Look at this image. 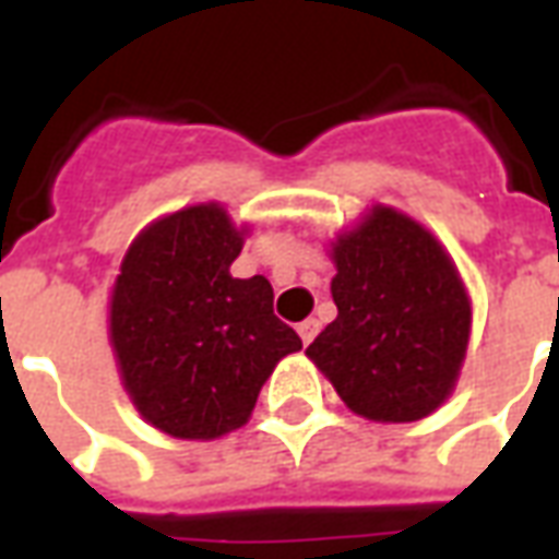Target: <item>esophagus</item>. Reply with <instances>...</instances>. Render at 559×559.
I'll use <instances>...</instances> for the list:
<instances>
[{"mask_svg":"<svg viewBox=\"0 0 559 559\" xmlns=\"http://www.w3.org/2000/svg\"><path fill=\"white\" fill-rule=\"evenodd\" d=\"M317 332H320V320H305V322H299V337H301V343H311L313 337H317Z\"/></svg>","mask_w":559,"mask_h":559,"instance_id":"esophagus-1","label":"esophagus"}]
</instances>
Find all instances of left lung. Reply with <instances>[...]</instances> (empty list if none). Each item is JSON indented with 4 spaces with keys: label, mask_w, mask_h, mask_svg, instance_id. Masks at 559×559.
I'll use <instances>...</instances> for the list:
<instances>
[{
    "label": "left lung",
    "mask_w": 559,
    "mask_h": 559,
    "mask_svg": "<svg viewBox=\"0 0 559 559\" xmlns=\"http://www.w3.org/2000/svg\"><path fill=\"white\" fill-rule=\"evenodd\" d=\"M337 317L308 346L346 408L412 424L448 403L471 341V296L432 230L388 204L329 246Z\"/></svg>",
    "instance_id": "left-lung-1"
}]
</instances>
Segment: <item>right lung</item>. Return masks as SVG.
I'll return each instance as SVG.
<instances>
[{"label":"right lung","mask_w":559,"mask_h":559,"mask_svg":"<svg viewBox=\"0 0 559 559\" xmlns=\"http://www.w3.org/2000/svg\"><path fill=\"white\" fill-rule=\"evenodd\" d=\"M246 237L218 201L183 206L132 239L111 284L123 391L165 436L213 441L246 427L275 364L301 349L272 313V284L230 275Z\"/></svg>","instance_id":"right-lung-1"}]
</instances>
